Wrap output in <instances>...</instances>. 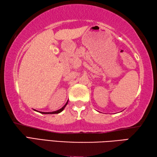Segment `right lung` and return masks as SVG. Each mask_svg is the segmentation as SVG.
Returning <instances> with one entry per match:
<instances>
[{
	"label": "right lung",
	"mask_w": 157,
	"mask_h": 157,
	"mask_svg": "<svg viewBox=\"0 0 157 157\" xmlns=\"http://www.w3.org/2000/svg\"><path fill=\"white\" fill-rule=\"evenodd\" d=\"M67 104H68V101H67V102L66 103V105L63 106V107H62V108H61L60 109H59V110H57V111H52V112H41V111H39V113H43V114H55V113H60V112H62V111L64 109V108H65V107L66 105H67ZM34 111H36V110H35V109H34Z\"/></svg>",
	"instance_id": "1"
}]
</instances>
